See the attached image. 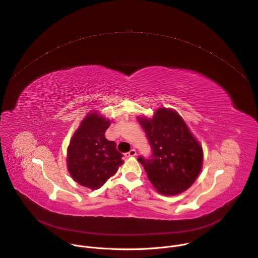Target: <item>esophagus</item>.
<instances>
[{
	"label": "esophagus",
	"mask_w": 258,
	"mask_h": 258,
	"mask_svg": "<svg viewBox=\"0 0 258 258\" xmlns=\"http://www.w3.org/2000/svg\"><path fill=\"white\" fill-rule=\"evenodd\" d=\"M124 155H125V157H126V158H128V157H134V156H136V155H137V152H136V150H135V149H132L130 152L125 153Z\"/></svg>",
	"instance_id": "34e87169"
}]
</instances>
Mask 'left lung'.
Listing matches in <instances>:
<instances>
[{
    "label": "left lung",
    "instance_id": "left-lung-1",
    "mask_svg": "<svg viewBox=\"0 0 258 258\" xmlns=\"http://www.w3.org/2000/svg\"><path fill=\"white\" fill-rule=\"evenodd\" d=\"M149 143L152 158L139 156L158 194L173 197L187 190L199 177L204 152L181 115L171 108H158L152 118L138 116Z\"/></svg>",
    "mask_w": 258,
    "mask_h": 258
}]
</instances>
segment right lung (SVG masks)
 Masks as SVG:
<instances>
[{"label":"right lung","mask_w":258,"mask_h":258,"mask_svg":"<svg viewBox=\"0 0 258 258\" xmlns=\"http://www.w3.org/2000/svg\"><path fill=\"white\" fill-rule=\"evenodd\" d=\"M99 111L87 113L75 131L67 150L68 171L78 184L96 190L123 163L114 141L106 139L111 124Z\"/></svg>","instance_id":"right-lung-1"}]
</instances>
